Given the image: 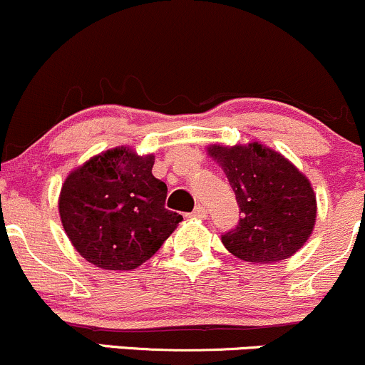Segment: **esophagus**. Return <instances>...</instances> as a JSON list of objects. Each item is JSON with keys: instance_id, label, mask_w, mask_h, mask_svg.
I'll use <instances>...</instances> for the list:
<instances>
[{"instance_id": "obj_1", "label": "esophagus", "mask_w": 365, "mask_h": 365, "mask_svg": "<svg viewBox=\"0 0 365 365\" xmlns=\"http://www.w3.org/2000/svg\"><path fill=\"white\" fill-rule=\"evenodd\" d=\"M206 215H208V213H206V208H205V206L199 205V206H195L194 212L190 213L189 217H190V218H199V220H205Z\"/></svg>"}]
</instances>
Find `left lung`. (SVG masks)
Instances as JSON below:
<instances>
[{
  "mask_svg": "<svg viewBox=\"0 0 365 365\" xmlns=\"http://www.w3.org/2000/svg\"><path fill=\"white\" fill-rule=\"evenodd\" d=\"M206 152L222 168L240 205V224L222 243L252 264L283 262L301 250L317 222V194L308 176L260 141L212 143Z\"/></svg>",
  "mask_w": 365,
  "mask_h": 365,
  "instance_id": "1",
  "label": "left lung"
}]
</instances>
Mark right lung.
Segmentation results:
<instances>
[{
	"label": "right lung",
	"mask_w": 365,
	"mask_h": 365,
	"mask_svg": "<svg viewBox=\"0 0 365 365\" xmlns=\"http://www.w3.org/2000/svg\"><path fill=\"white\" fill-rule=\"evenodd\" d=\"M155 155L131 147L96 153L70 171L59 217L73 248L96 267L131 271L147 262L183 220L164 208L168 187L152 175Z\"/></svg>",
	"instance_id": "obj_1"
}]
</instances>
